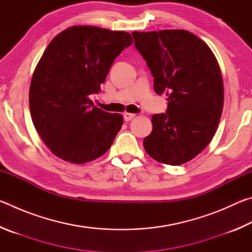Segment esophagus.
I'll use <instances>...</instances> for the list:
<instances>
[{
	"mask_svg": "<svg viewBox=\"0 0 252 252\" xmlns=\"http://www.w3.org/2000/svg\"><path fill=\"white\" fill-rule=\"evenodd\" d=\"M135 117V114L134 113H125L123 114V118H125V121H130V120H132V119H133Z\"/></svg>",
	"mask_w": 252,
	"mask_h": 252,
	"instance_id": "34e87169",
	"label": "esophagus"
}]
</instances>
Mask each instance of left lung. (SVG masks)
I'll list each match as a JSON object with an SVG mask.
<instances>
[{
  "mask_svg": "<svg viewBox=\"0 0 252 252\" xmlns=\"http://www.w3.org/2000/svg\"><path fill=\"white\" fill-rule=\"evenodd\" d=\"M132 35L155 78L156 93L168 96L167 112L153 114L143 147L161 163H186L202 152L218 127L224 99L219 63L206 42L185 30Z\"/></svg>",
  "mask_w": 252,
  "mask_h": 252,
  "instance_id": "1",
  "label": "left lung"
}]
</instances>
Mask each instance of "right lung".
Here are the masks:
<instances>
[{"instance_id": "right-lung-1", "label": "right lung", "mask_w": 252, "mask_h": 252, "mask_svg": "<svg viewBox=\"0 0 252 252\" xmlns=\"http://www.w3.org/2000/svg\"><path fill=\"white\" fill-rule=\"evenodd\" d=\"M130 33L74 25L50 42L33 72L30 112L37 133L54 156L74 164L109 150L123 125L119 113L92 106L111 65L132 44Z\"/></svg>"}]
</instances>
